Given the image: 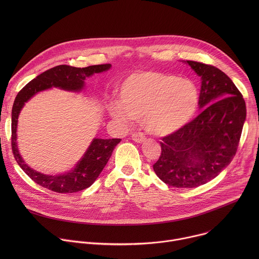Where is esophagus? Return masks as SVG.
<instances>
[{"label": "esophagus", "instance_id": "1", "mask_svg": "<svg viewBox=\"0 0 259 259\" xmlns=\"http://www.w3.org/2000/svg\"><path fill=\"white\" fill-rule=\"evenodd\" d=\"M132 139L137 143H141L145 140V136L141 132H134L132 134Z\"/></svg>", "mask_w": 259, "mask_h": 259}]
</instances>
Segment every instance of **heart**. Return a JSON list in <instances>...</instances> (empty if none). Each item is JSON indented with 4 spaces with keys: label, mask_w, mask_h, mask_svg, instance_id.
I'll return each mask as SVG.
<instances>
[{
    "label": "heart",
    "mask_w": 259,
    "mask_h": 259,
    "mask_svg": "<svg viewBox=\"0 0 259 259\" xmlns=\"http://www.w3.org/2000/svg\"><path fill=\"white\" fill-rule=\"evenodd\" d=\"M120 102H110L108 114L116 122L142 120L147 132L172 134L188 125L197 113L200 91L196 83L170 73L147 70L132 73L119 91Z\"/></svg>",
    "instance_id": "1"
}]
</instances>
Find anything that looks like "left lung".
<instances>
[{"mask_svg": "<svg viewBox=\"0 0 259 259\" xmlns=\"http://www.w3.org/2000/svg\"><path fill=\"white\" fill-rule=\"evenodd\" d=\"M184 62L201 78L202 112L188 125L163 137L154 171L168 186L193 189L215 178L232 162L246 120V104L224 71L197 61Z\"/></svg>", "mask_w": 259, "mask_h": 259, "instance_id": "8db88e82", "label": "left lung"}]
</instances>
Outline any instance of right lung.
<instances>
[{
  "label": "right lung",
  "instance_id": "obj_1",
  "mask_svg": "<svg viewBox=\"0 0 259 259\" xmlns=\"http://www.w3.org/2000/svg\"><path fill=\"white\" fill-rule=\"evenodd\" d=\"M110 67L112 64L90 65L87 67H73L65 64L57 65L42 72L18 92L12 107V152L20 168L42 188L56 193H76L91 187L121 139L94 138L81 160L70 171L58 175L44 174L27 166L18 151L16 132L18 117L22 107L36 93L53 87L69 92H81L85 87V80L87 78L93 76L94 73L106 71Z\"/></svg>",
  "mask_w": 259,
  "mask_h": 259
}]
</instances>
